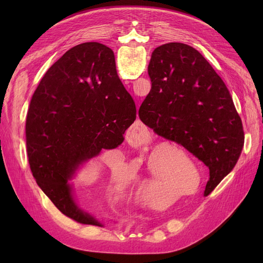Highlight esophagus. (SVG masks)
Returning a JSON list of instances; mask_svg holds the SVG:
<instances>
[{
	"instance_id": "34e87169",
	"label": "esophagus",
	"mask_w": 263,
	"mask_h": 263,
	"mask_svg": "<svg viewBox=\"0 0 263 263\" xmlns=\"http://www.w3.org/2000/svg\"><path fill=\"white\" fill-rule=\"evenodd\" d=\"M142 129H143V126H142V123L141 122H139V124H135V128H134V132H135V134L136 135H141V132H142ZM139 132V133L137 134V132Z\"/></svg>"
}]
</instances>
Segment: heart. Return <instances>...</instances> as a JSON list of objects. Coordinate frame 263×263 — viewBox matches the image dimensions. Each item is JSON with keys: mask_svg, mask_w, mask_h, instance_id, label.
I'll list each match as a JSON object with an SVG mask.
<instances>
[{"mask_svg": "<svg viewBox=\"0 0 263 263\" xmlns=\"http://www.w3.org/2000/svg\"><path fill=\"white\" fill-rule=\"evenodd\" d=\"M168 147L175 151H178L179 148L178 146L170 141L163 142L160 145L156 146L153 150H151L150 156H149V161L147 163V173H148V178L147 179H143L142 180V186L143 190L145 191V195L147 196L148 202L154 204V205H163V203L160 201V195H161V185L163 182V179L166 175V171H167V165L172 164V163H177L176 160L174 158H172V156L168 154L167 149H161L158 154V150L161 147ZM158 157L162 163V165H158L155 164V160ZM144 162H140V163H134L132 165L133 171L139 170V167L143 166ZM179 167H191L195 171L194 165H193L192 162L190 161H185L183 163H181L180 165H178ZM178 167V168H179ZM112 172L113 174L118 177V178H122L124 173H126V165H124L120 160H118L117 162H115L112 165ZM194 182V176L192 175V173H190L189 171H181L178 170L170 182V186L171 189H181V187H190V184H192Z\"/></svg>", "mask_w": 263, "mask_h": 263, "instance_id": "obj_1", "label": "heart"}]
</instances>
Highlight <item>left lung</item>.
<instances>
[{"instance_id": "8db88e82", "label": "left lung", "mask_w": 263, "mask_h": 263, "mask_svg": "<svg viewBox=\"0 0 263 263\" xmlns=\"http://www.w3.org/2000/svg\"><path fill=\"white\" fill-rule=\"evenodd\" d=\"M151 89L139 116L209 167L204 196L233 170L244 145L241 118L223 80L193 47L168 43L148 65Z\"/></svg>"}]
</instances>
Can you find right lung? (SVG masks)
<instances>
[{"mask_svg": "<svg viewBox=\"0 0 263 263\" xmlns=\"http://www.w3.org/2000/svg\"><path fill=\"white\" fill-rule=\"evenodd\" d=\"M135 118L114 52L102 44L73 47L41 79L27 110L26 153L38 186L64 215L102 226L79 208L68 181L102 149L119 146Z\"/></svg>", "mask_w": 263, "mask_h": 263, "instance_id": "1", "label": "right lung"}]
</instances>
